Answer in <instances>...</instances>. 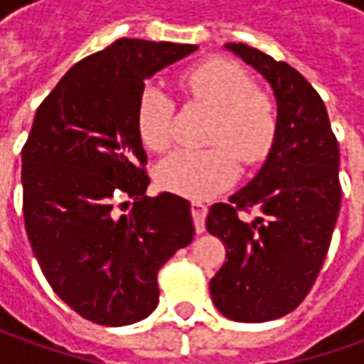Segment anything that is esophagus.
<instances>
[{"mask_svg":"<svg viewBox=\"0 0 364 364\" xmlns=\"http://www.w3.org/2000/svg\"><path fill=\"white\" fill-rule=\"evenodd\" d=\"M206 213H208V208L203 203H198V200L192 203V218H194L196 232H204V218H206Z\"/></svg>","mask_w":364,"mask_h":364,"instance_id":"1","label":"esophagus"}]
</instances>
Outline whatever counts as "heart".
I'll use <instances>...</instances> for the list:
<instances>
[{
  "mask_svg": "<svg viewBox=\"0 0 364 364\" xmlns=\"http://www.w3.org/2000/svg\"><path fill=\"white\" fill-rule=\"evenodd\" d=\"M184 95L215 109L206 149H178L158 164L161 188L204 200L229 188L243 164H259L269 154L277 132V113L269 95L253 89L251 75L229 58H210L180 77ZM174 103L158 85H147L137 101V132L147 149L170 144Z\"/></svg>",
  "mask_w": 364,
  "mask_h": 364,
  "instance_id": "heart-1",
  "label": "heart"
}]
</instances>
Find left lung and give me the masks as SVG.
I'll return each mask as SVG.
<instances>
[{"label":"left lung","mask_w":364,"mask_h":364,"mask_svg":"<svg viewBox=\"0 0 364 364\" xmlns=\"http://www.w3.org/2000/svg\"><path fill=\"white\" fill-rule=\"evenodd\" d=\"M225 48L269 82L277 132L253 180L208 210L206 229L227 247L210 298L235 322H267L300 306L326 259L341 210V154L326 107L296 68L247 44ZM253 205L266 218L241 221L236 210Z\"/></svg>","instance_id":"left-lung-1"}]
</instances>
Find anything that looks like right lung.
Here are the masks:
<instances>
[{
    "instance_id": "1",
    "label": "right lung",
    "mask_w": 364,
    "mask_h": 364,
    "mask_svg": "<svg viewBox=\"0 0 364 364\" xmlns=\"http://www.w3.org/2000/svg\"><path fill=\"white\" fill-rule=\"evenodd\" d=\"M194 44L121 38L77 63L36 111L21 149L23 223L60 300L103 326H127L160 300L158 272L194 239L190 203L146 196L137 132L144 82ZM134 200L127 215L112 206Z\"/></svg>"
}]
</instances>
